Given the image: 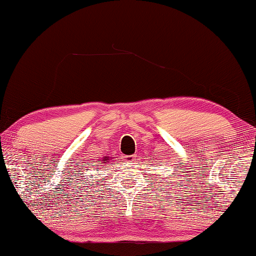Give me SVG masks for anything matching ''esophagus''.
I'll return each mask as SVG.
<instances>
[{"label": "esophagus", "instance_id": "obj_1", "mask_svg": "<svg viewBox=\"0 0 256 256\" xmlns=\"http://www.w3.org/2000/svg\"><path fill=\"white\" fill-rule=\"evenodd\" d=\"M136 159V154H130V156H123V160L126 162H132Z\"/></svg>", "mask_w": 256, "mask_h": 256}]
</instances>
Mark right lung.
Returning a JSON list of instances; mask_svg holds the SVG:
<instances>
[{
	"label": "right lung",
	"mask_w": 256,
	"mask_h": 256,
	"mask_svg": "<svg viewBox=\"0 0 256 256\" xmlns=\"http://www.w3.org/2000/svg\"><path fill=\"white\" fill-rule=\"evenodd\" d=\"M108 162V157H105V158H102V160H98V164H94V166H102V164H105L106 162Z\"/></svg>",
	"instance_id": "right-lung-1"
}]
</instances>
